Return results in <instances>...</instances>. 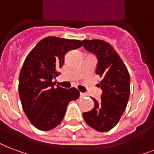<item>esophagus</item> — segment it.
<instances>
[{
	"label": "esophagus",
	"mask_w": 154,
	"mask_h": 154,
	"mask_svg": "<svg viewBox=\"0 0 154 154\" xmlns=\"http://www.w3.org/2000/svg\"><path fill=\"white\" fill-rule=\"evenodd\" d=\"M86 97V94L85 93H80V98H85Z\"/></svg>",
	"instance_id": "esophagus-1"
}]
</instances>
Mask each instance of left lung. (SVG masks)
I'll return each mask as SVG.
<instances>
[{
    "instance_id": "1",
    "label": "left lung",
    "mask_w": 154,
    "mask_h": 154,
    "mask_svg": "<svg viewBox=\"0 0 154 154\" xmlns=\"http://www.w3.org/2000/svg\"><path fill=\"white\" fill-rule=\"evenodd\" d=\"M84 48L97 58L95 72L102 78L98 84L103 90L99 101L93 98L94 108L84 112L85 123L98 132L116 126L126 109L130 94V76L119 54L107 42L83 40Z\"/></svg>"
}]
</instances>
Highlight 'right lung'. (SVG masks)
<instances>
[{"instance_id":"1","label":"right lung","mask_w":154,"mask_h":154,"mask_svg":"<svg viewBox=\"0 0 154 154\" xmlns=\"http://www.w3.org/2000/svg\"><path fill=\"white\" fill-rule=\"evenodd\" d=\"M82 42L58 37H47L39 42L26 58L19 75L18 92L22 108L30 123L42 131L60 124L71 101L80 93L76 88L64 89L52 80L63 66L68 51L82 47Z\"/></svg>"}]
</instances>
